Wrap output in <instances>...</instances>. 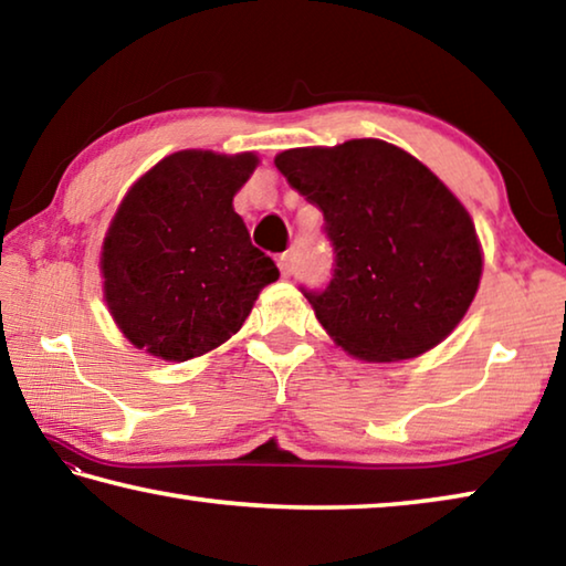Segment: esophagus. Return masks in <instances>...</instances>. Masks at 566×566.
<instances>
[{"mask_svg": "<svg viewBox=\"0 0 566 566\" xmlns=\"http://www.w3.org/2000/svg\"><path fill=\"white\" fill-rule=\"evenodd\" d=\"M276 264H280V270H282L284 276H290L294 272V254L292 252L280 254V260H276Z\"/></svg>", "mask_w": 566, "mask_h": 566, "instance_id": "1", "label": "esophagus"}]
</instances>
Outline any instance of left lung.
<instances>
[{"label": "left lung", "mask_w": 566, "mask_h": 566, "mask_svg": "<svg viewBox=\"0 0 566 566\" xmlns=\"http://www.w3.org/2000/svg\"><path fill=\"white\" fill-rule=\"evenodd\" d=\"M276 169L324 214L329 282L300 286L334 342L367 361L411 359L472 304L482 252L467 209L407 151L381 139L276 155Z\"/></svg>", "instance_id": "1"}]
</instances>
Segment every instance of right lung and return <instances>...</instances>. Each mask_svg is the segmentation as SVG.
Returning a JSON list of instances; mask_svg holds the SVG:
<instances>
[{"mask_svg":"<svg viewBox=\"0 0 566 566\" xmlns=\"http://www.w3.org/2000/svg\"><path fill=\"white\" fill-rule=\"evenodd\" d=\"M254 155L177 151L124 197L104 239V296L134 347L185 361L242 329L272 256L249 239L232 199Z\"/></svg>","mask_w":566,"mask_h":566,"instance_id":"obj_1","label":"right lung"}]
</instances>
